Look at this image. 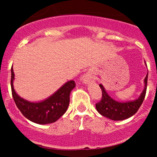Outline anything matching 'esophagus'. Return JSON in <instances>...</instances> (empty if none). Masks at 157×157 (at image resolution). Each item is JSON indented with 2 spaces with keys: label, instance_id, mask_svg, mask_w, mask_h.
Returning <instances> with one entry per match:
<instances>
[{
  "label": "esophagus",
  "instance_id": "obj_1",
  "mask_svg": "<svg viewBox=\"0 0 157 157\" xmlns=\"http://www.w3.org/2000/svg\"><path fill=\"white\" fill-rule=\"evenodd\" d=\"M82 80H83L86 83H88V82H89L90 81H91V77H90L89 75H84L83 77H82Z\"/></svg>",
  "mask_w": 157,
  "mask_h": 157
}]
</instances>
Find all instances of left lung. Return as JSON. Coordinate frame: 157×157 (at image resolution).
Listing matches in <instances>:
<instances>
[{
	"label": "left lung",
	"mask_w": 157,
	"mask_h": 157,
	"mask_svg": "<svg viewBox=\"0 0 157 157\" xmlns=\"http://www.w3.org/2000/svg\"><path fill=\"white\" fill-rule=\"evenodd\" d=\"M147 75L148 73L144 80L145 88L142 94L138 99L133 101L124 102L116 101L108 94L102 85L100 84V87L102 90V99L100 102L96 103L97 111L102 116L112 120H123L131 117L137 112L145 99L147 89Z\"/></svg>",
	"instance_id": "8db88e82"
}]
</instances>
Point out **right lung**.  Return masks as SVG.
<instances>
[{
    "label": "right lung",
    "mask_w": 157,
    "mask_h": 157,
    "mask_svg": "<svg viewBox=\"0 0 157 157\" xmlns=\"http://www.w3.org/2000/svg\"><path fill=\"white\" fill-rule=\"evenodd\" d=\"M11 88L14 101L25 117L35 123L49 124L55 122L66 113L69 105V95L76 84L74 80L66 82L46 100L38 102H29L19 97L13 87L15 74L11 68Z\"/></svg>",
    "instance_id": "right-lung-1"
}]
</instances>
